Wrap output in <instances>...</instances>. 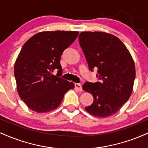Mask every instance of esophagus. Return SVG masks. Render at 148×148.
<instances>
[{"mask_svg":"<svg viewBox=\"0 0 148 148\" xmlns=\"http://www.w3.org/2000/svg\"><path fill=\"white\" fill-rule=\"evenodd\" d=\"M74 86H75V88H76V89H77L79 91H80V92L83 91L82 86H81V84H74Z\"/></svg>","mask_w":148,"mask_h":148,"instance_id":"1","label":"esophagus"}]
</instances>
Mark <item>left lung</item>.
I'll return each instance as SVG.
<instances>
[{
    "mask_svg": "<svg viewBox=\"0 0 148 148\" xmlns=\"http://www.w3.org/2000/svg\"><path fill=\"white\" fill-rule=\"evenodd\" d=\"M79 45L91 72L97 68L96 83L86 82L83 89L94 98L85 108L90 114L106 118L117 113L132 95L136 76L130 51L120 39L102 32H82Z\"/></svg>",
    "mask_w": 148,
    "mask_h": 148,
    "instance_id": "obj_1",
    "label": "left lung"
}]
</instances>
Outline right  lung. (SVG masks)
<instances>
[{"label":"right lung","mask_w":148,"mask_h":148,"mask_svg":"<svg viewBox=\"0 0 148 148\" xmlns=\"http://www.w3.org/2000/svg\"><path fill=\"white\" fill-rule=\"evenodd\" d=\"M79 35L77 31H45L35 34L22 47L14 64V77L21 99L32 111L56 109L74 88L61 79L60 57ZM58 70L56 76L52 72Z\"/></svg>","instance_id":"add662e5"}]
</instances>
